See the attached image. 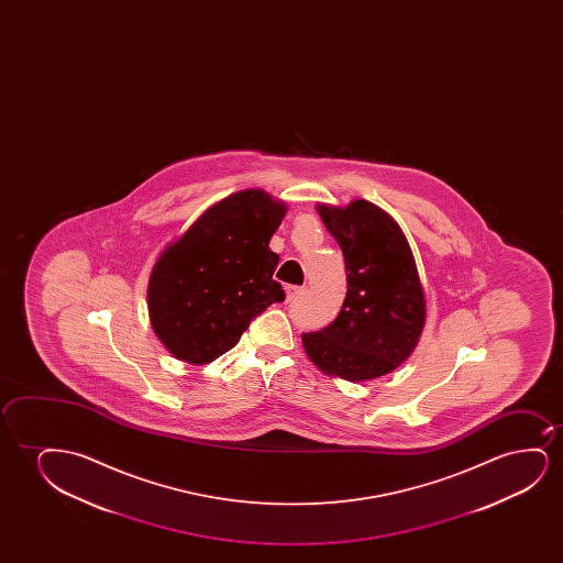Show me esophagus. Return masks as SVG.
<instances>
[{"instance_id": "obj_1", "label": "esophagus", "mask_w": 563, "mask_h": 563, "mask_svg": "<svg viewBox=\"0 0 563 563\" xmlns=\"http://www.w3.org/2000/svg\"><path fill=\"white\" fill-rule=\"evenodd\" d=\"M303 292H306V286H288V288H286V296H288V300L290 301L298 300Z\"/></svg>"}]
</instances>
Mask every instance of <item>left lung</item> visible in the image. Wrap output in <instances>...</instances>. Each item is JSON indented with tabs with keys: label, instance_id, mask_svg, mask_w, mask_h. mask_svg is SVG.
Listing matches in <instances>:
<instances>
[{
	"label": "left lung",
	"instance_id": "1",
	"mask_svg": "<svg viewBox=\"0 0 563 563\" xmlns=\"http://www.w3.org/2000/svg\"><path fill=\"white\" fill-rule=\"evenodd\" d=\"M346 263L347 292L339 317L303 332L309 360L327 375L360 383L408 360L424 324V296L408 240L371 201L317 206Z\"/></svg>",
	"mask_w": 563,
	"mask_h": 563
}]
</instances>
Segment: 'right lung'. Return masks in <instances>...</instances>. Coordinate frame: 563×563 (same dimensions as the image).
<instances>
[{
    "label": "right lung",
    "instance_id": "1",
    "mask_svg": "<svg viewBox=\"0 0 563 563\" xmlns=\"http://www.w3.org/2000/svg\"><path fill=\"white\" fill-rule=\"evenodd\" d=\"M285 213L269 194L242 190L217 201L163 252L147 309L170 354L194 365L213 362L271 303L285 301L269 247Z\"/></svg>",
    "mask_w": 563,
    "mask_h": 563
}]
</instances>
